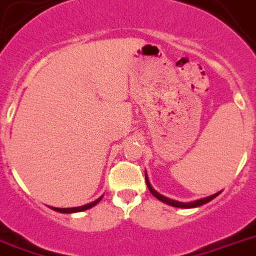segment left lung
Here are the masks:
<instances>
[{
  "label": "left lung",
  "instance_id": "left-lung-1",
  "mask_svg": "<svg viewBox=\"0 0 256 256\" xmlns=\"http://www.w3.org/2000/svg\"><path fill=\"white\" fill-rule=\"evenodd\" d=\"M145 180H146V185H148V188H149L150 193H152V196H154L155 198H156V200H162V202L167 203V204H170V206L178 207V208H193V207H200V206H202V204H204V203L210 202V200H212L214 198H216V196H218L220 193H222V192H219V193H215V194H212V196H206V198H202V200H193V202L184 203V202H178V200H170V198H167V196H162V194H159L158 192L154 190L152 185H150V181H149V178H148V174H146V172H145Z\"/></svg>",
  "mask_w": 256,
  "mask_h": 256
}]
</instances>
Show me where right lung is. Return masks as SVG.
<instances>
[{
    "mask_svg": "<svg viewBox=\"0 0 256 256\" xmlns=\"http://www.w3.org/2000/svg\"><path fill=\"white\" fill-rule=\"evenodd\" d=\"M102 196H100L97 200L94 202H90L88 204H84V206H80V207H71V208H58V207H52L54 211H58V212H62V214H72V212H82V211H85V210H89L92 208L93 206H96L100 200H102Z\"/></svg>",
    "mask_w": 256,
    "mask_h": 256,
    "instance_id": "1",
    "label": "right lung"
}]
</instances>
